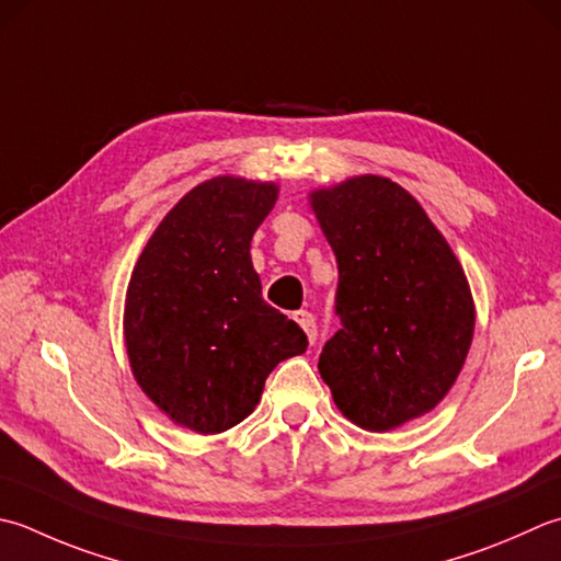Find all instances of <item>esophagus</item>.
<instances>
[{"label": "esophagus", "instance_id": "34e87169", "mask_svg": "<svg viewBox=\"0 0 561 561\" xmlns=\"http://www.w3.org/2000/svg\"><path fill=\"white\" fill-rule=\"evenodd\" d=\"M294 321L301 325V331H304L306 335H309L311 343H316L318 328H316V318H313V313H309V311H296V313H294Z\"/></svg>", "mask_w": 561, "mask_h": 561}]
</instances>
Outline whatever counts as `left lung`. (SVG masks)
Instances as JSON below:
<instances>
[{
	"label": "left lung",
	"instance_id": "obj_1",
	"mask_svg": "<svg viewBox=\"0 0 561 561\" xmlns=\"http://www.w3.org/2000/svg\"><path fill=\"white\" fill-rule=\"evenodd\" d=\"M337 260L340 331L318 371L345 419L387 433L453 389L474 335L465 270L413 196L377 174L309 194Z\"/></svg>",
	"mask_w": 561,
	"mask_h": 561
}]
</instances>
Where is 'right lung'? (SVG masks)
Returning a JSON list of instances; mask_svg holds the SVG:
<instances>
[{"mask_svg":"<svg viewBox=\"0 0 561 561\" xmlns=\"http://www.w3.org/2000/svg\"><path fill=\"white\" fill-rule=\"evenodd\" d=\"M277 184L214 178L174 204L130 274L124 335L142 393L172 423L214 435L245 421L306 333L262 299L250 240Z\"/></svg>","mask_w":561,"mask_h":561,"instance_id":"right-lung-1","label":"right lung"}]
</instances>
